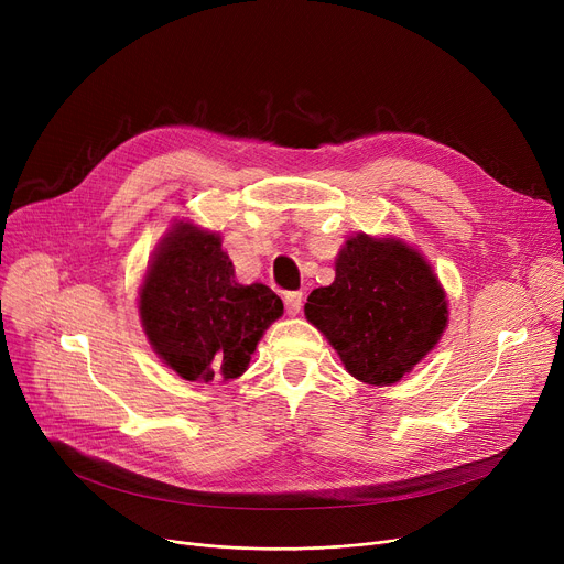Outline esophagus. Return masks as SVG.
Instances as JSON below:
<instances>
[{
	"instance_id": "1",
	"label": "esophagus",
	"mask_w": 564,
	"mask_h": 564,
	"mask_svg": "<svg viewBox=\"0 0 564 564\" xmlns=\"http://www.w3.org/2000/svg\"><path fill=\"white\" fill-rule=\"evenodd\" d=\"M285 311L288 315H297L302 311V304H304V292L302 290H292V292H285Z\"/></svg>"
}]
</instances>
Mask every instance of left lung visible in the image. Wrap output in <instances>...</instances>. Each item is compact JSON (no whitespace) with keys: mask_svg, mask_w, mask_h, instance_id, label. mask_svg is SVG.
<instances>
[{"mask_svg":"<svg viewBox=\"0 0 564 564\" xmlns=\"http://www.w3.org/2000/svg\"><path fill=\"white\" fill-rule=\"evenodd\" d=\"M304 313L327 336L347 372L389 387L438 343L448 322L432 267L395 240L349 237L336 281L308 294Z\"/></svg>","mask_w":564,"mask_h":564,"instance_id":"1","label":"left lung"}]
</instances>
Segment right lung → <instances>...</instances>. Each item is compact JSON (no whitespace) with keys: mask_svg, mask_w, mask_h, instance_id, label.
<instances>
[{"mask_svg":"<svg viewBox=\"0 0 564 564\" xmlns=\"http://www.w3.org/2000/svg\"><path fill=\"white\" fill-rule=\"evenodd\" d=\"M148 340L187 381L240 377L264 329L283 313L262 283L235 281V267L215 232L192 224L166 237L139 294Z\"/></svg>","mask_w":564,"mask_h":564,"instance_id":"1","label":"right lung"}]
</instances>
